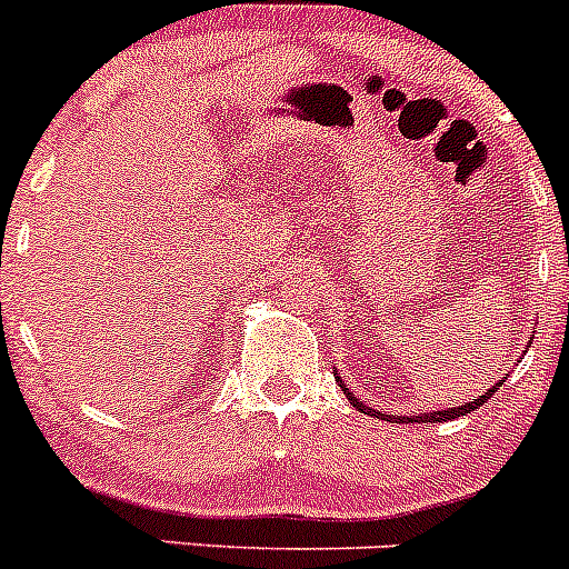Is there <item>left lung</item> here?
<instances>
[{
  "label": "left lung",
  "mask_w": 569,
  "mask_h": 569,
  "mask_svg": "<svg viewBox=\"0 0 569 569\" xmlns=\"http://www.w3.org/2000/svg\"><path fill=\"white\" fill-rule=\"evenodd\" d=\"M336 381H339V385H341V390H345V396H347V399H350V405H353V407H359L361 413L373 416V419H387V421H396V425H413V421H419V425H439V421L459 419V416H467V413H472V410H476V407H481V405H485V401L490 399V396L496 393V390H499L501 385H505V379H499V381H496V385L490 387V390H487V393H481L479 399L465 401V405H459V407H445V410H433V413H416V416H390V413H379V410H376V407H367L365 401H359V399H356V393H353V390H350V387H347L345 381H341L339 370H336Z\"/></svg>",
  "instance_id": "left-lung-1"
}]
</instances>
